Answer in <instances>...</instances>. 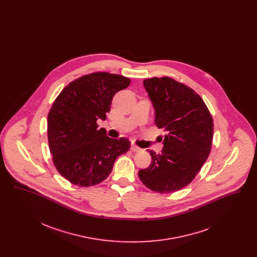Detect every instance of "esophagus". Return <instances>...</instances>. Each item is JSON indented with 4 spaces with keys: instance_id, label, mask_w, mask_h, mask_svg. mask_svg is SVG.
Here are the masks:
<instances>
[{
    "instance_id": "obj_1",
    "label": "esophagus",
    "mask_w": 257,
    "mask_h": 257,
    "mask_svg": "<svg viewBox=\"0 0 257 257\" xmlns=\"http://www.w3.org/2000/svg\"><path fill=\"white\" fill-rule=\"evenodd\" d=\"M131 150H132L133 152H139V151H142L143 149H142L141 147H137L135 144H132V145H131Z\"/></svg>"
}]
</instances>
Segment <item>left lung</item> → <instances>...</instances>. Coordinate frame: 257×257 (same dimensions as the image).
Listing matches in <instances>:
<instances>
[{
	"label": "left lung",
	"mask_w": 257,
	"mask_h": 257,
	"mask_svg": "<svg viewBox=\"0 0 257 257\" xmlns=\"http://www.w3.org/2000/svg\"><path fill=\"white\" fill-rule=\"evenodd\" d=\"M155 109V124L166 132L161 154L148 150L151 165L139 171L141 181L160 194L191 183L211 152L214 123L196 91L170 77L144 80Z\"/></svg>",
	"instance_id": "obj_1"
}]
</instances>
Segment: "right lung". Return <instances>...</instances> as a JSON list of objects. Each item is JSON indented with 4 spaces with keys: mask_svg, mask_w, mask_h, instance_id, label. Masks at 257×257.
<instances>
[{
    "mask_svg": "<svg viewBox=\"0 0 257 257\" xmlns=\"http://www.w3.org/2000/svg\"><path fill=\"white\" fill-rule=\"evenodd\" d=\"M130 83L117 74H87L69 83L54 101L47 119L50 152L57 171L70 183H101L116 158L130 149L128 139L109 138L97 124L106 119L113 95Z\"/></svg>",
    "mask_w": 257,
    "mask_h": 257,
    "instance_id": "obj_1",
    "label": "right lung"
}]
</instances>
